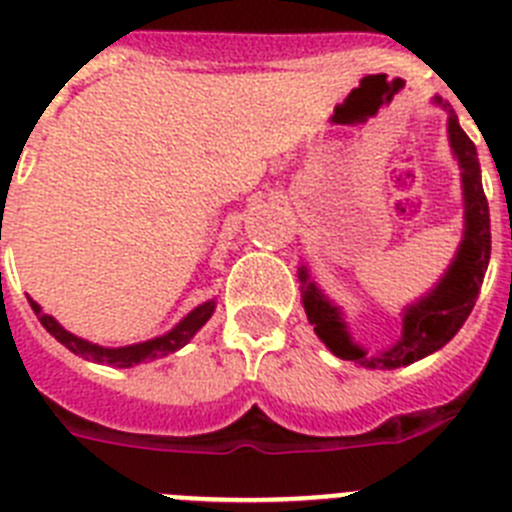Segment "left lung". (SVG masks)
<instances>
[{"label":"left lung","instance_id":"1","mask_svg":"<svg viewBox=\"0 0 512 512\" xmlns=\"http://www.w3.org/2000/svg\"><path fill=\"white\" fill-rule=\"evenodd\" d=\"M433 105L448 113V144L459 162L461 190H464V237L448 270L441 275V281L425 296L402 309V337L379 353H368L363 345L353 340L340 306L311 281L306 265H301L299 281L306 317H309V324H314L319 340L342 361H355L366 368H381V371L410 366L425 355L441 350L464 327L466 317L477 304L479 286L490 265L492 250L490 206L482 190L477 146L471 144L464 128L459 126V118L443 97L435 95Z\"/></svg>","mask_w":512,"mask_h":512}]
</instances>
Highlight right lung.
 <instances>
[{
	"instance_id": "add662e5",
	"label": "right lung",
	"mask_w": 512,
	"mask_h": 512,
	"mask_svg": "<svg viewBox=\"0 0 512 512\" xmlns=\"http://www.w3.org/2000/svg\"><path fill=\"white\" fill-rule=\"evenodd\" d=\"M30 306H33L35 317L41 319L43 327H46V330L51 332V335L56 337L61 345H66L71 353L82 355V358H87V361L105 363V366L131 368V366H139V363H146V361H157V358H164V355H170V353H175V350L185 348V345H188V342L195 337V332L201 330L203 324L211 319L213 309H216V301L208 299V301H203V304L195 306L188 317H182L170 332H164V335L151 337V340H144V342L123 345V348H102V345H97V342H90V340H84V337L71 335V332L64 330V327H61V324L56 322L51 314H46V311L41 309V304H35V301L30 299Z\"/></svg>"
}]
</instances>
